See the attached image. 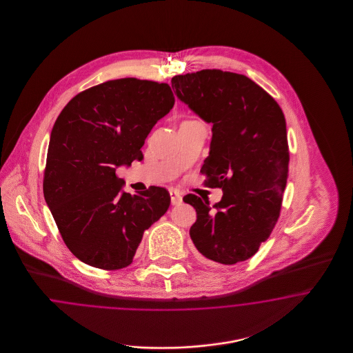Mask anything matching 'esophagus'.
<instances>
[{"instance_id": "34e87169", "label": "esophagus", "mask_w": 353, "mask_h": 353, "mask_svg": "<svg viewBox=\"0 0 353 353\" xmlns=\"http://www.w3.org/2000/svg\"><path fill=\"white\" fill-rule=\"evenodd\" d=\"M169 194H170V202L172 205H179L183 201V197H181V193L177 190V189H170L169 190Z\"/></svg>"}]
</instances>
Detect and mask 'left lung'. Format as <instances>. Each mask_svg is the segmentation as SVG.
I'll use <instances>...</instances> for the list:
<instances>
[{
    "label": "left lung",
    "mask_w": 353,
    "mask_h": 353,
    "mask_svg": "<svg viewBox=\"0 0 353 353\" xmlns=\"http://www.w3.org/2000/svg\"><path fill=\"white\" fill-rule=\"evenodd\" d=\"M172 88L196 115L213 124L201 172L205 185L223 192L212 208L209 200L185 196L197 212L190 238L206 262L246 261L279 217L290 161L285 115L261 85L235 72L176 75Z\"/></svg>",
    "instance_id": "8db88e82"
}]
</instances>
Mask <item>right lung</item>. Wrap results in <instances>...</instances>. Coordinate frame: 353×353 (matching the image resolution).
<instances>
[{
    "instance_id": "add662e5",
    "label": "right lung",
    "mask_w": 353,
    "mask_h": 353,
    "mask_svg": "<svg viewBox=\"0 0 353 353\" xmlns=\"http://www.w3.org/2000/svg\"><path fill=\"white\" fill-rule=\"evenodd\" d=\"M173 104L168 84L123 78L78 94L55 120L43 196L68 250L85 265L127 268L144 230L168 210L167 189L131 194L115 172L143 159L147 136Z\"/></svg>"
}]
</instances>
